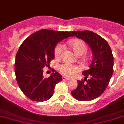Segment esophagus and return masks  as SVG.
Masks as SVG:
<instances>
[{"mask_svg":"<svg viewBox=\"0 0 124 124\" xmlns=\"http://www.w3.org/2000/svg\"><path fill=\"white\" fill-rule=\"evenodd\" d=\"M62 79H63V80H69L70 79L69 78H67V77L66 76H63L62 77Z\"/></svg>","mask_w":124,"mask_h":124,"instance_id":"obj_1","label":"esophagus"}]
</instances>
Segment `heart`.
<instances>
[{"mask_svg":"<svg viewBox=\"0 0 124 124\" xmlns=\"http://www.w3.org/2000/svg\"><path fill=\"white\" fill-rule=\"evenodd\" d=\"M69 44L73 51L76 54H79L80 53H85L86 51V44L83 41L77 39H73L69 41ZM63 46L61 44H59L56 46L54 50V55L56 57H58L61 55L62 51ZM59 70L61 73H63L67 76H72L74 75L79 71V68L76 66L73 65L65 63L60 66Z\"/></svg>","mask_w":124,"mask_h":124,"instance_id":"b5f03b06","label":"heart"}]
</instances>
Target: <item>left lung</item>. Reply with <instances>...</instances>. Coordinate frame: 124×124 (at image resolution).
Instances as JSON below:
<instances>
[{"mask_svg": "<svg viewBox=\"0 0 124 124\" xmlns=\"http://www.w3.org/2000/svg\"><path fill=\"white\" fill-rule=\"evenodd\" d=\"M71 33L73 36L87 43L93 54L89 69L82 72L85 76L84 80H78V86L71 91V94L80 101L93 100L104 93L112 76L114 65L112 51L107 42L93 32L85 30Z\"/></svg>", "mask_w": 124, "mask_h": 124, "instance_id": "8db88e82", "label": "left lung"}]
</instances>
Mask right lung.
Wrapping results in <instances>:
<instances>
[{
    "label": "right lung",
    "mask_w": 124,
    "mask_h": 124,
    "mask_svg": "<svg viewBox=\"0 0 124 124\" xmlns=\"http://www.w3.org/2000/svg\"><path fill=\"white\" fill-rule=\"evenodd\" d=\"M70 36L68 31L43 29L28 37L20 46L14 64L16 77L21 91L31 100L40 102L52 97L62 77L54 71L45 78L42 68L54 59L57 43Z\"/></svg>",
    "instance_id": "1"
}]
</instances>
